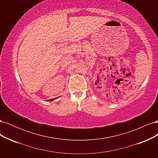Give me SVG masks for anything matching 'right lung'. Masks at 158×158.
I'll list each match as a JSON object with an SVG mask.
<instances>
[{
	"label": "right lung",
	"mask_w": 158,
	"mask_h": 158,
	"mask_svg": "<svg viewBox=\"0 0 158 158\" xmlns=\"http://www.w3.org/2000/svg\"><path fill=\"white\" fill-rule=\"evenodd\" d=\"M57 98H55V99H48V100H47V102H49V101H52V100H54V99H57Z\"/></svg>",
	"instance_id": "1"
}]
</instances>
